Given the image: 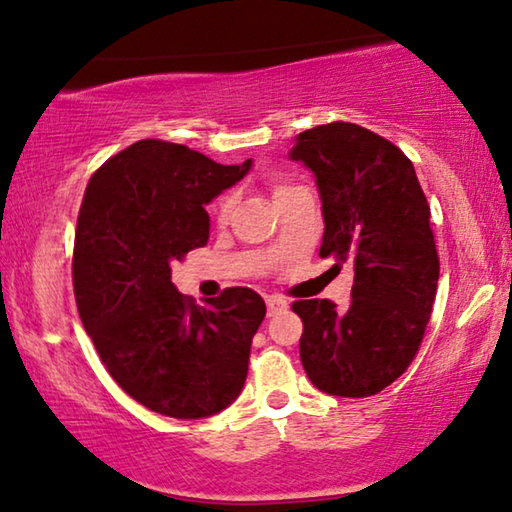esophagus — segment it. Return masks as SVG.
Returning <instances> with one entry per match:
<instances>
[{"label":"esophagus","instance_id":"34e87169","mask_svg":"<svg viewBox=\"0 0 512 512\" xmlns=\"http://www.w3.org/2000/svg\"><path fill=\"white\" fill-rule=\"evenodd\" d=\"M265 305H268V316L279 314L281 309L288 307V302L284 298H279V295H270L268 300H265Z\"/></svg>","mask_w":512,"mask_h":512}]
</instances>
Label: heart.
Segmentation results:
<instances>
[{
	"instance_id": "b5f03b06",
	"label": "heart",
	"mask_w": 512,
	"mask_h": 512,
	"mask_svg": "<svg viewBox=\"0 0 512 512\" xmlns=\"http://www.w3.org/2000/svg\"><path fill=\"white\" fill-rule=\"evenodd\" d=\"M288 189H293V187H286V184H279V187L277 189H274V198H277V196H281V194H286V191ZM228 207H231V198H224V201H221L219 203V217H226V212H228Z\"/></svg>"
}]
</instances>
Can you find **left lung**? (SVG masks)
I'll return each instance as SVG.
<instances>
[{"instance_id":"obj_1","label":"left lung","mask_w":512,"mask_h":512,"mask_svg":"<svg viewBox=\"0 0 512 512\" xmlns=\"http://www.w3.org/2000/svg\"><path fill=\"white\" fill-rule=\"evenodd\" d=\"M288 159L314 173L325 233L321 258L353 265L351 305L300 300V360L335 397H369L416 358L439 284L429 205L406 154L358 124L295 136Z\"/></svg>"}]
</instances>
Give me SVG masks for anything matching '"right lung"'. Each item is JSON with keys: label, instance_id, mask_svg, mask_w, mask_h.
<instances>
[{"label": "right lung", "instance_id": "obj_1", "mask_svg": "<svg viewBox=\"0 0 512 512\" xmlns=\"http://www.w3.org/2000/svg\"><path fill=\"white\" fill-rule=\"evenodd\" d=\"M254 161L224 166L164 140H138L87 184L73 247V291L87 335L117 385L161 416L210 418L247 381L265 302L226 288L184 298L170 265L210 238V205Z\"/></svg>", "mask_w": 512, "mask_h": 512}]
</instances>
